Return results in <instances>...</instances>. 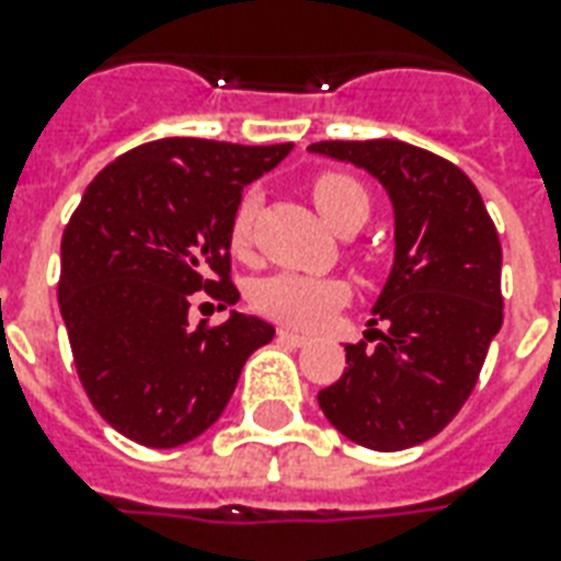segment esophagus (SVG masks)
I'll return each instance as SVG.
<instances>
[{"mask_svg":"<svg viewBox=\"0 0 561 561\" xmlns=\"http://www.w3.org/2000/svg\"><path fill=\"white\" fill-rule=\"evenodd\" d=\"M282 343H288V346H306L308 343V334H299V332H290V329H279L276 332Z\"/></svg>","mask_w":561,"mask_h":561,"instance_id":"1","label":"esophagus"}]
</instances>
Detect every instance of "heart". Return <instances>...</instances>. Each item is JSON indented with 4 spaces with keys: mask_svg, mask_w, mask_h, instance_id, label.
<instances>
[{
    "mask_svg": "<svg viewBox=\"0 0 561 561\" xmlns=\"http://www.w3.org/2000/svg\"><path fill=\"white\" fill-rule=\"evenodd\" d=\"M311 201L325 218V224L341 229L350 220H367L369 194L358 180L341 171H323L311 180ZM259 211V197L244 194L229 218L227 241L236 255L253 250V224ZM350 299V285L343 279L302 276V273H271L250 288V306L262 317L294 329H320L332 320L337 308Z\"/></svg>",
    "mask_w": 561,
    "mask_h": 561,
    "instance_id": "b5f03b06",
    "label": "heart"
}]
</instances>
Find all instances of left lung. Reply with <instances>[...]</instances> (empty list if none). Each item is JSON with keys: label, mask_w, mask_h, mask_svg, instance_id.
Masks as SVG:
<instances>
[{"label": "left lung", "mask_w": 561, "mask_h": 561, "mask_svg": "<svg viewBox=\"0 0 561 561\" xmlns=\"http://www.w3.org/2000/svg\"><path fill=\"white\" fill-rule=\"evenodd\" d=\"M308 151L367 169L396 209V264L373 308L387 329L346 346L350 367L317 401L352 443L401 451L460 413L504 323L497 229L474 183L425 148L332 139Z\"/></svg>", "instance_id": "left-lung-1"}]
</instances>
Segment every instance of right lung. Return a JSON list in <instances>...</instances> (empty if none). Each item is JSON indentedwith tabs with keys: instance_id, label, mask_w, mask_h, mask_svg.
<instances>
[{
	"instance_id": "obj_1",
	"label": "right lung",
	"mask_w": 561,
	"mask_h": 561,
	"mask_svg": "<svg viewBox=\"0 0 561 561\" xmlns=\"http://www.w3.org/2000/svg\"><path fill=\"white\" fill-rule=\"evenodd\" d=\"M290 148L171 136L116 157L83 192L60 241L57 302L92 408L127 439L174 448L201 436L273 341L271 323L238 311L192 329L188 308L197 290L238 302L229 218Z\"/></svg>"
}]
</instances>
